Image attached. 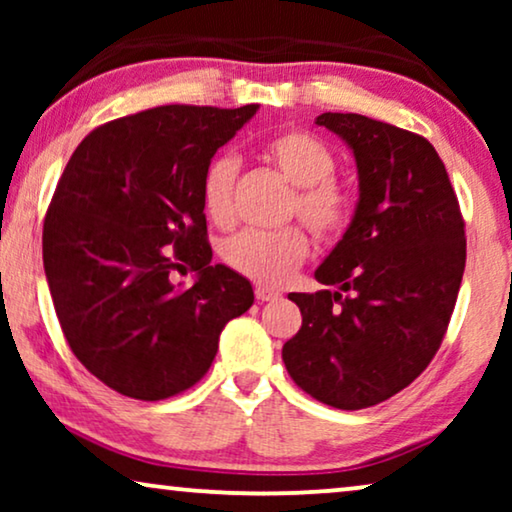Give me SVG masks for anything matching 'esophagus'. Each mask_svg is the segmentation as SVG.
Here are the masks:
<instances>
[{"label":"esophagus","instance_id":"34e87169","mask_svg":"<svg viewBox=\"0 0 512 512\" xmlns=\"http://www.w3.org/2000/svg\"><path fill=\"white\" fill-rule=\"evenodd\" d=\"M279 291L268 289V286H256V300L258 303H268V300H277Z\"/></svg>","mask_w":512,"mask_h":512}]
</instances>
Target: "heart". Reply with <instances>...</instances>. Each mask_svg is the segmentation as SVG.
Masks as SVG:
<instances>
[{
    "instance_id": "b5f03b06",
    "label": "heart",
    "mask_w": 512,
    "mask_h": 512,
    "mask_svg": "<svg viewBox=\"0 0 512 512\" xmlns=\"http://www.w3.org/2000/svg\"><path fill=\"white\" fill-rule=\"evenodd\" d=\"M263 158L291 181L286 216H298L319 242H333L345 233L354 216L356 195L349 181L335 174L338 156L310 130L291 128L263 144ZM237 160L216 156L202 174V207L214 226L233 221V186ZM310 254L305 230L291 223L275 230H242L226 240L223 261L251 282L279 286Z\"/></svg>"
}]
</instances>
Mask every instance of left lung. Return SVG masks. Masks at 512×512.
<instances>
[{
  "instance_id": "1",
  "label": "left lung",
  "mask_w": 512,
  "mask_h": 512,
  "mask_svg": "<svg viewBox=\"0 0 512 512\" xmlns=\"http://www.w3.org/2000/svg\"><path fill=\"white\" fill-rule=\"evenodd\" d=\"M345 139L359 205L314 277L338 291L289 293L303 326L282 349L291 380L340 410L415 382L445 338L464 277L459 200L429 139L361 114L317 116Z\"/></svg>"
}]
</instances>
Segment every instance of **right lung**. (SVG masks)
Returning a JSON list of instances; mask_svg holds the SVG:
<instances>
[{
  "label": "right lung",
  "mask_w": 512,
  "mask_h": 512,
  "mask_svg": "<svg viewBox=\"0 0 512 512\" xmlns=\"http://www.w3.org/2000/svg\"><path fill=\"white\" fill-rule=\"evenodd\" d=\"M165 104L95 128L69 158L44 221V270L76 359L118 394L163 401L212 366L219 335L254 303L212 265L202 174L256 114ZM199 272L193 287L173 270Z\"/></svg>",
  "instance_id": "1"
}]
</instances>
